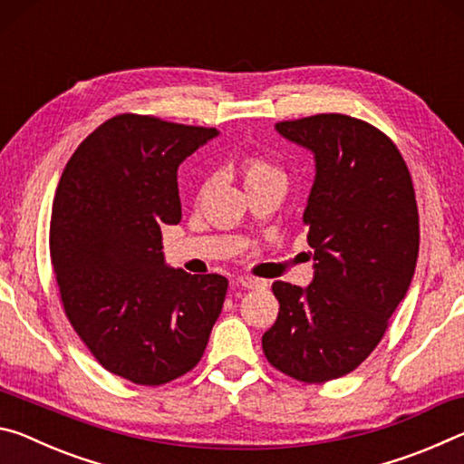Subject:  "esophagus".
<instances>
[{
  "label": "esophagus",
  "mask_w": 464,
  "mask_h": 464,
  "mask_svg": "<svg viewBox=\"0 0 464 464\" xmlns=\"http://www.w3.org/2000/svg\"><path fill=\"white\" fill-rule=\"evenodd\" d=\"M237 285L241 288H266V286H268V280L254 278V276H239Z\"/></svg>",
  "instance_id": "obj_1"
}]
</instances>
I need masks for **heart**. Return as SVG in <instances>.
Instances as JSON below:
<instances>
[{
	"instance_id": "heart-1",
	"label": "heart",
	"mask_w": 464,
	"mask_h": 464,
	"mask_svg": "<svg viewBox=\"0 0 464 464\" xmlns=\"http://www.w3.org/2000/svg\"><path fill=\"white\" fill-rule=\"evenodd\" d=\"M239 174L243 178V184H246V190L274 182V179H285V174L274 163L257 155L243 157L239 163Z\"/></svg>"
}]
</instances>
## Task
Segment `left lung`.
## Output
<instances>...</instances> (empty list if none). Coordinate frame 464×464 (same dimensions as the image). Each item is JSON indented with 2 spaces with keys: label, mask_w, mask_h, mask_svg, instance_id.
Here are the masks:
<instances>
[{
  "label": "left lung",
  "mask_w": 464,
  "mask_h": 464,
  "mask_svg": "<svg viewBox=\"0 0 464 464\" xmlns=\"http://www.w3.org/2000/svg\"><path fill=\"white\" fill-rule=\"evenodd\" d=\"M315 160L307 208L313 280L272 285L280 311L262 348L280 372L325 382L364 362L411 285L420 218L410 169L379 129L352 116L278 122Z\"/></svg>",
  "instance_id": "8db88e82"
}]
</instances>
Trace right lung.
Segmentation results:
<instances>
[{"mask_svg":"<svg viewBox=\"0 0 464 464\" xmlns=\"http://www.w3.org/2000/svg\"><path fill=\"white\" fill-rule=\"evenodd\" d=\"M217 129L121 114L75 149L51 215L63 307L98 362L137 384L198 364L221 315L225 276L166 264L161 225L182 221L178 168Z\"/></svg>","mask_w":464,"mask_h":464,"instance_id":"right-lung-1","label":"right lung"}]
</instances>
